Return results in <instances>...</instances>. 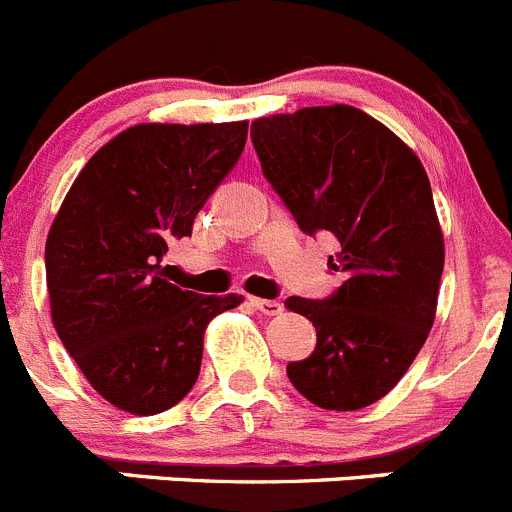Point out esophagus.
<instances>
[{
	"instance_id": "34e87169",
	"label": "esophagus",
	"mask_w": 512,
	"mask_h": 512,
	"mask_svg": "<svg viewBox=\"0 0 512 512\" xmlns=\"http://www.w3.org/2000/svg\"><path fill=\"white\" fill-rule=\"evenodd\" d=\"M250 305L255 310H260L262 315H280L283 313V303L278 300H265V298H250Z\"/></svg>"
}]
</instances>
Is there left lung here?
<instances>
[{
  "instance_id": "8db88e82",
  "label": "left lung",
  "mask_w": 512,
  "mask_h": 512,
  "mask_svg": "<svg viewBox=\"0 0 512 512\" xmlns=\"http://www.w3.org/2000/svg\"><path fill=\"white\" fill-rule=\"evenodd\" d=\"M262 174L308 234L338 240L331 298L285 300L315 326V351L288 379L315 407L356 412L389 394L429 336L444 237L427 171L384 123L353 105L252 121Z\"/></svg>"
}]
</instances>
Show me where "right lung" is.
Returning <instances> with one entry per match:
<instances>
[{"mask_svg": "<svg viewBox=\"0 0 512 512\" xmlns=\"http://www.w3.org/2000/svg\"><path fill=\"white\" fill-rule=\"evenodd\" d=\"M247 141V121L138 123L95 151L45 245L62 346L113 407L151 417L197 384L204 331L242 295H197L161 265Z\"/></svg>", "mask_w": 512, "mask_h": 512, "instance_id": "add662e5", "label": "right lung"}]
</instances>
